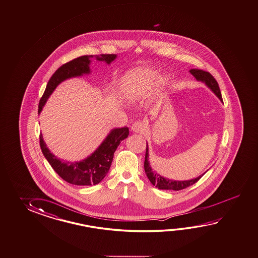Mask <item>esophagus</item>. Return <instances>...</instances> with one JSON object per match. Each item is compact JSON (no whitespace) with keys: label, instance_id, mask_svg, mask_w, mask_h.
Here are the masks:
<instances>
[{"label":"esophagus","instance_id":"esophagus-1","mask_svg":"<svg viewBox=\"0 0 258 258\" xmlns=\"http://www.w3.org/2000/svg\"><path fill=\"white\" fill-rule=\"evenodd\" d=\"M131 130L134 132V133L142 134L143 132L146 130V124H145V122H144V121H135V122L132 124Z\"/></svg>","mask_w":258,"mask_h":258}]
</instances>
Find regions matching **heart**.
I'll return each instance as SVG.
<instances>
[{"label":"heart","mask_w":258,"mask_h":258,"mask_svg":"<svg viewBox=\"0 0 258 258\" xmlns=\"http://www.w3.org/2000/svg\"><path fill=\"white\" fill-rule=\"evenodd\" d=\"M157 73L149 69H136L129 71L123 78L121 91L127 101L145 100L151 95L153 85L157 80ZM164 85V81L160 82Z\"/></svg>","instance_id":"heart-1"}]
</instances>
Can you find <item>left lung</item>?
<instances>
[{
  "instance_id": "left-lung-1",
  "label": "left lung",
  "mask_w": 258,
  "mask_h": 258,
  "mask_svg": "<svg viewBox=\"0 0 258 258\" xmlns=\"http://www.w3.org/2000/svg\"><path fill=\"white\" fill-rule=\"evenodd\" d=\"M189 72L191 73L193 76L195 77V79L197 81H202L203 83H205V85L220 99V101H222V94H221V91H220V88H219V84H218L217 81L213 78L211 73H209L207 71H202V70H196V69L190 70ZM144 167H145V171L147 173L148 179L150 180V182L155 187L159 188V189L180 190V189L186 188V187H189V186H191L193 184H195L205 174V173H203L202 175L199 176L196 178L189 179V180H182V181L173 180V179H169V178L162 177L161 175H159L157 172L154 171L152 169L151 166H150L147 143L146 158H145Z\"/></svg>"
}]
</instances>
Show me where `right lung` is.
<instances>
[{
    "label": "right lung",
    "mask_w": 258,
    "mask_h": 258,
    "mask_svg": "<svg viewBox=\"0 0 258 258\" xmlns=\"http://www.w3.org/2000/svg\"><path fill=\"white\" fill-rule=\"evenodd\" d=\"M93 56H81L77 57L56 70L47 82L46 91L39 101L38 114H40L47 99L61 82L71 78L83 76L84 74L91 73L90 64ZM116 56L113 54H102L100 56H95V57L97 60L104 61L107 64H111ZM128 135L129 129L127 127L112 129L95 151L85 159L79 162L62 161L47 148L42 134H40L39 138L42 153L50 164L51 167L62 179L73 185L91 186L100 183L106 176L111 167L114 152L120 143L127 138Z\"/></svg>",
    "instance_id": "obj_1"
}]
</instances>
